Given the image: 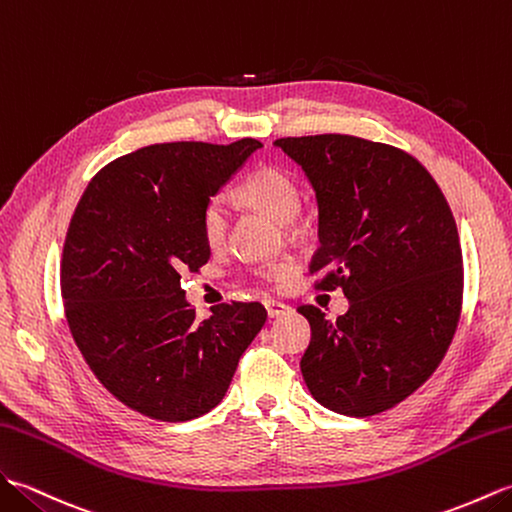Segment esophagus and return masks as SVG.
<instances>
[{
	"instance_id": "34e87169",
	"label": "esophagus",
	"mask_w": 512,
	"mask_h": 512,
	"mask_svg": "<svg viewBox=\"0 0 512 512\" xmlns=\"http://www.w3.org/2000/svg\"><path fill=\"white\" fill-rule=\"evenodd\" d=\"M265 309L269 317H278L282 313L289 311V306L285 302H278V300H265Z\"/></svg>"
}]
</instances>
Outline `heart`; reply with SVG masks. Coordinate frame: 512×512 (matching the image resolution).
Here are the masks:
<instances>
[{
	"label": "heart",
	"instance_id": "obj_1",
	"mask_svg": "<svg viewBox=\"0 0 512 512\" xmlns=\"http://www.w3.org/2000/svg\"><path fill=\"white\" fill-rule=\"evenodd\" d=\"M238 199L247 203L249 208L260 210L274 217L278 221H295V214L300 210V190L295 179L278 166H260L254 173H249L241 186H238ZM199 227L203 243L210 249L223 247L227 230H230V212H227V203L223 197H212L206 201V206L201 210ZM293 265L289 260H276L256 271V278L260 282H278L291 274Z\"/></svg>",
	"mask_w": 512,
	"mask_h": 512
}]
</instances>
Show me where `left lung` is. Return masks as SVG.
<instances>
[{
    "instance_id": "left-lung-1",
    "label": "left lung",
    "mask_w": 512,
    "mask_h": 512,
    "mask_svg": "<svg viewBox=\"0 0 512 512\" xmlns=\"http://www.w3.org/2000/svg\"><path fill=\"white\" fill-rule=\"evenodd\" d=\"M309 177L320 208L317 289H342L337 320L300 313L311 344L300 361L313 399L344 416H374L414 394L451 344L462 311L456 219L416 157L355 135L274 142Z\"/></svg>"
}]
</instances>
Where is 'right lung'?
Returning <instances> with one entry per match:
<instances>
[{
  "instance_id": "right-lung-1",
  "label": "right lung",
  "mask_w": 512,
  "mask_h": 512,
  "mask_svg": "<svg viewBox=\"0 0 512 512\" xmlns=\"http://www.w3.org/2000/svg\"><path fill=\"white\" fill-rule=\"evenodd\" d=\"M260 146H144L100 168L78 201L61 260L67 326L133 412L166 423L208 414L267 320L263 304L223 302L199 322L181 289V274L210 258L203 206Z\"/></svg>"
}]
</instances>
